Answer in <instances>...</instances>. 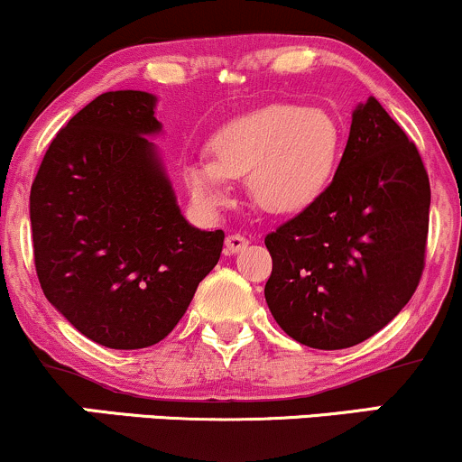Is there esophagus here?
Instances as JSON below:
<instances>
[{
    "instance_id": "34e87169",
    "label": "esophagus",
    "mask_w": 462,
    "mask_h": 462,
    "mask_svg": "<svg viewBox=\"0 0 462 462\" xmlns=\"http://www.w3.org/2000/svg\"><path fill=\"white\" fill-rule=\"evenodd\" d=\"M249 245V241L241 235H230L226 238V254H238Z\"/></svg>"
}]
</instances>
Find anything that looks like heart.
<instances>
[{
	"instance_id": "1",
	"label": "heart",
	"mask_w": 462,
	"mask_h": 462,
	"mask_svg": "<svg viewBox=\"0 0 462 462\" xmlns=\"http://www.w3.org/2000/svg\"><path fill=\"white\" fill-rule=\"evenodd\" d=\"M338 128L319 108L269 104L227 121L210 141L213 158L187 161L182 178L206 213L230 201V180L247 178L269 213H298L326 190L338 156Z\"/></svg>"
}]
</instances>
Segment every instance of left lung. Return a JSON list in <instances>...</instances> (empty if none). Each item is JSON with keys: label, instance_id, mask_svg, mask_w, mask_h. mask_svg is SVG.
<instances>
[{"label": "left lung", "instance_id": "8db88e82", "mask_svg": "<svg viewBox=\"0 0 462 462\" xmlns=\"http://www.w3.org/2000/svg\"><path fill=\"white\" fill-rule=\"evenodd\" d=\"M430 182L415 143L375 97L352 113L330 187L264 245V300L291 338L343 349L383 330L426 264Z\"/></svg>", "mask_w": 462, "mask_h": 462}]
</instances>
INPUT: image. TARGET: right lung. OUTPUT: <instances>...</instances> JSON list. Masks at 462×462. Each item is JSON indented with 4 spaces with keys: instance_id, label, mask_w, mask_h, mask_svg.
Returning a JSON list of instances; mask_svg holds the SVG:
<instances>
[{
    "instance_id": "1",
    "label": "right lung",
    "mask_w": 462,
    "mask_h": 462,
    "mask_svg": "<svg viewBox=\"0 0 462 462\" xmlns=\"http://www.w3.org/2000/svg\"><path fill=\"white\" fill-rule=\"evenodd\" d=\"M156 97L110 91L56 134L30 190L34 264L50 304L91 341H162L219 263L224 230L180 213L158 150Z\"/></svg>"
}]
</instances>
